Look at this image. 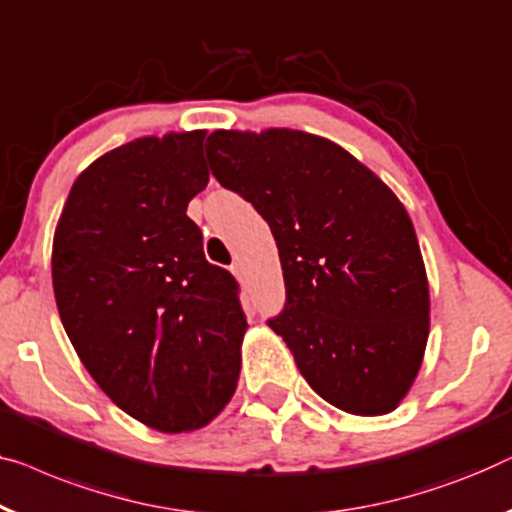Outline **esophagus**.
Returning <instances> with one entry per match:
<instances>
[{
  "label": "esophagus",
  "instance_id": "1",
  "mask_svg": "<svg viewBox=\"0 0 512 512\" xmlns=\"http://www.w3.org/2000/svg\"><path fill=\"white\" fill-rule=\"evenodd\" d=\"M231 272H233L235 277H238V279H242V263H240V261H235V263L231 265Z\"/></svg>",
  "mask_w": 512,
  "mask_h": 512
}]
</instances>
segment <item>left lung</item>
I'll return each instance as SVG.
<instances>
[{
  "mask_svg": "<svg viewBox=\"0 0 512 512\" xmlns=\"http://www.w3.org/2000/svg\"><path fill=\"white\" fill-rule=\"evenodd\" d=\"M221 187L268 221L286 305L268 321L325 402L353 416L397 409L429 335V286L409 212L328 138L293 129L214 131Z\"/></svg>",
  "mask_w": 512,
  "mask_h": 512,
  "instance_id": "obj_1",
  "label": "left lung"
}]
</instances>
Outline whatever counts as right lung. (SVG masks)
I'll list each match as a JSON object with an SVG mask.
<instances>
[{
    "mask_svg": "<svg viewBox=\"0 0 512 512\" xmlns=\"http://www.w3.org/2000/svg\"><path fill=\"white\" fill-rule=\"evenodd\" d=\"M205 131L136 138L73 182L53 240L59 318L99 388L159 432L205 427L231 402L247 318L207 263L187 205L207 187Z\"/></svg>",
    "mask_w": 512,
    "mask_h": 512,
    "instance_id": "1",
    "label": "right lung"
}]
</instances>
